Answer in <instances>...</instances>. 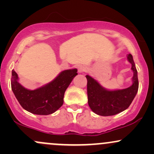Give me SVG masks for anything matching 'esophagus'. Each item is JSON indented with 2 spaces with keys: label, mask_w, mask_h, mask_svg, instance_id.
I'll list each match as a JSON object with an SVG mask.
<instances>
[{
  "label": "esophagus",
  "mask_w": 154,
  "mask_h": 154,
  "mask_svg": "<svg viewBox=\"0 0 154 154\" xmlns=\"http://www.w3.org/2000/svg\"><path fill=\"white\" fill-rule=\"evenodd\" d=\"M86 70V68L85 66H82V65H81V66H78V72L79 73H83L84 72H85Z\"/></svg>",
  "instance_id": "obj_1"
}]
</instances>
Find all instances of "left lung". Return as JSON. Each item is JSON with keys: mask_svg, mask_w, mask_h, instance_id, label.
Instances as JSON below:
<instances>
[{"mask_svg": "<svg viewBox=\"0 0 154 154\" xmlns=\"http://www.w3.org/2000/svg\"><path fill=\"white\" fill-rule=\"evenodd\" d=\"M133 71L132 85L122 90L109 91L89 75H86L88 83V105L91 110L100 116H113L125 111L130 106L138 91L137 72L131 54L127 56Z\"/></svg>", "mask_w": 154, "mask_h": 154, "instance_id": "8db88e82", "label": "left lung"}]
</instances>
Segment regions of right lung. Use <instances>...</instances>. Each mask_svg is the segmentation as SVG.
<instances>
[{"label": "right lung", "mask_w": 154, "mask_h": 154, "mask_svg": "<svg viewBox=\"0 0 154 154\" xmlns=\"http://www.w3.org/2000/svg\"><path fill=\"white\" fill-rule=\"evenodd\" d=\"M77 69L64 70L51 82L31 91L23 87L18 82V75L13 69L11 89L23 109L32 114L48 115L63 105L65 91L77 75Z\"/></svg>", "instance_id": "1"}]
</instances>
